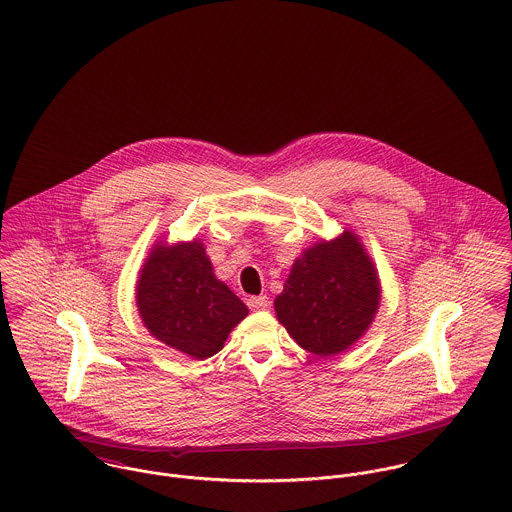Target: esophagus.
<instances>
[{
    "label": "esophagus",
    "instance_id": "34e87169",
    "mask_svg": "<svg viewBox=\"0 0 512 512\" xmlns=\"http://www.w3.org/2000/svg\"><path fill=\"white\" fill-rule=\"evenodd\" d=\"M269 298L267 296H251L249 300H247V306L251 308V310H267L269 308Z\"/></svg>",
    "mask_w": 512,
    "mask_h": 512
}]
</instances>
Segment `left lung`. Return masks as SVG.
<instances>
[{"instance_id": "1", "label": "left lung", "mask_w": 512, "mask_h": 512, "mask_svg": "<svg viewBox=\"0 0 512 512\" xmlns=\"http://www.w3.org/2000/svg\"><path fill=\"white\" fill-rule=\"evenodd\" d=\"M381 298L373 263L349 231L294 261L275 300L279 322L306 351L330 357L359 340Z\"/></svg>"}]
</instances>
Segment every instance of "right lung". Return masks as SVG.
I'll use <instances>...</instances> for the list:
<instances>
[{
    "label": "right lung",
    "instance_id": "right-lung-1",
    "mask_svg": "<svg viewBox=\"0 0 512 512\" xmlns=\"http://www.w3.org/2000/svg\"><path fill=\"white\" fill-rule=\"evenodd\" d=\"M147 330L174 349L206 359L218 353L247 306L218 281L200 241L157 245L137 283Z\"/></svg>",
    "mask_w": 512,
    "mask_h": 512
}]
</instances>
